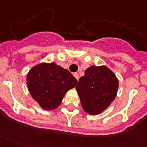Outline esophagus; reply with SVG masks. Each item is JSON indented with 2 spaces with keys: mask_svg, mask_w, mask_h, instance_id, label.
I'll use <instances>...</instances> for the list:
<instances>
[{
  "mask_svg": "<svg viewBox=\"0 0 147 147\" xmlns=\"http://www.w3.org/2000/svg\"><path fill=\"white\" fill-rule=\"evenodd\" d=\"M74 76H75V78H76V79L77 80H79V74L77 73V72H76V73H74Z\"/></svg>",
  "mask_w": 147,
  "mask_h": 147,
  "instance_id": "1",
  "label": "esophagus"
}]
</instances>
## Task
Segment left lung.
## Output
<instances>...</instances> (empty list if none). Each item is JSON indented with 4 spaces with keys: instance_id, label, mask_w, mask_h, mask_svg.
I'll return each mask as SVG.
<instances>
[{
    "instance_id": "8db88e82",
    "label": "left lung",
    "mask_w": 147,
    "mask_h": 147,
    "mask_svg": "<svg viewBox=\"0 0 147 147\" xmlns=\"http://www.w3.org/2000/svg\"><path fill=\"white\" fill-rule=\"evenodd\" d=\"M118 87V79L109 68L91 66L79 79L76 90L83 110L95 115L104 111L115 100Z\"/></svg>"
}]
</instances>
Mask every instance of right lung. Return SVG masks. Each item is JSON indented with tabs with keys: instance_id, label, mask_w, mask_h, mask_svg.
Wrapping results in <instances>:
<instances>
[{
	"instance_id": "1",
	"label": "right lung",
	"mask_w": 147,
	"mask_h": 147,
	"mask_svg": "<svg viewBox=\"0 0 147 147\" xmlns=\"http://www.w3.org/2000/svg\"><path fill=\"white\" fill-rule=\"evenodd\" d=\"M77 83V79L68 70L54 63L40 64L27 75L29 93L45 110L56 109L66 92Z\"/></svg>"
}]
</instances>
